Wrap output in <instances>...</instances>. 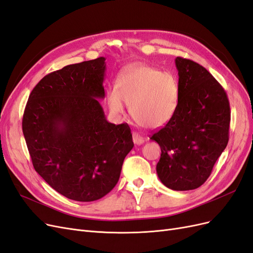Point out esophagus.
<instances>
[{"instance_id": "esophagus-1", "label": "esophagus", "mask_w": 253, "mask_h": 253, "mask_svg": "<svg viewBox=\"0 0 253 253\" xmlns=\"http://www.w3.org/2000/svg\"><path fill=\"white\" fill-rule=\"evenodd\" d=\"M133 141H134V143H135L136 145H140V144H142L145 140H144L143 137H141L140 135H138L137 133H133Z\"/></svg>"}]
</instances>
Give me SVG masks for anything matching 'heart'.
I'll return each mask as SVG.
<instances>
[{"instance_id": "1", "label": "heart", "mask_w": 253, "mask_h": 253, "mask_svg": "<svg viewBox=\"0 0 253 253\" xmlns=\"http://www.w3.org/2000/svg\"><path fill=\"white\" fill-rule=\"evenodd\" d=\"M178 101V85L172 75L148 65H132L118 76L108 104L115 116L125 114V104L137 125L158 128L169 121Z\"/></svg>"}]
</instances>
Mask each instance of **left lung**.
<instances>
[{
	"label": "left lung",
	"mask_w": 253,
	"mask_h": 253,
	"mask_svg": "<svg viewBox=\"0 0 253 253\" xmlns=\"http://www.w3.org/2000/svg\"><path fill=\"white\" fill-rule=\"evenodd\" d=\"M178 102L172 118L151 137L162 149L158 178L175 191L194 190L208 179L229 140L226 91L198 63L177 57Z\"/></svg>",
	"instance_id": "obj_1"
}]
</instances>
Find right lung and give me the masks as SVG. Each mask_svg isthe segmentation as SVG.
Returning a JSON list of instances; mask_svg holds the SVG:
<instances>
[{"instance_id":"add662e5","label":"right lung","mask_w":253,"mask_h":253,"mask_svg":"<svg viewBox=\"0 0 253 253\" xmlns=\"http://www.w3.org/2000/svg\"><path fill=\"white\" fill-rule=\"evenodd\" d=\"M105 58L50 73L29 95L22 128L35 170L60 194L94 202L118 182L134 147L126 124L105 118Z\"/></svg>"}]
</instances>
